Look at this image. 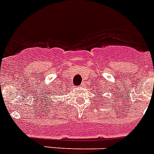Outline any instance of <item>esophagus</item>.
<instances>
[{"mask_svg": "<svg viewBox=\"0 0 154 154\" xmlns=\"http://www.w3.org/2000/svg\"><path fill=\"white\" fill-rule=\"evenodd\" d=\"M81 86H85V84H82V85H81Z\"/></svg>", "mask_w": 154, "mask_h": 154, "instance_id": "obj_1", "label": "esophagus"}]
</instances>
